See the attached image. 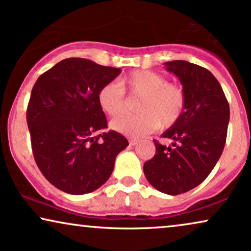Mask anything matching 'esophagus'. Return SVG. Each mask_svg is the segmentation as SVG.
Returning a JSON list of instances; mask_svg holds the SVG:
<instances>
[{"mask_svg":"<svg viewBox=\"0 0 251 251\" xmlns=\"http://www.w3.org/2000/svg\"><path fill=\"white\" fill-rule=\"evenodd\" d=\"M137 143H138V139H136V138H129V144L131 146H135V145H137Z\"/></svg>","mask_w":251,"mask_h":251,"instance_id":"esophagus-1","label":"esophagus"}]
</instances>
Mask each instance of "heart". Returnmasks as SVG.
Instances as JSON below:
<instances>
[{
    "label": "heart",
    "instance_id": "obj_1",
    "mask_svg": "<svg viewBox=\"0 0 251 251\" xmlns=\"http://www.w3.org/2000/svg\"><path fill=\"white\" fill-rule=\"evenodd\" d=\"M125 91L142 96L135 114H122L111 122L112 129L130 137H142L157 126L168 128L180 119L186 106L184 89L163 75L147 70L133 71L99 89L97 99L106 114L115 116L126 107Z\"/></svg>",
    "mask_w": 251,
    "mask_h": 251
}]
</instances>
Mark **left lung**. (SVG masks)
I'll return each mask as SVG.
<instances>
[{"instance_id":"1","label":"left lung","mask_w":251,"mask_h":251,"mask_svg":"<svg viewBox=\"0 0 251 251\" xmlns=\"http://www.w3.org/2000/svg\"><path fill=\"white\" fill-rule=\"evenodd\" d=\"M179 78L186 95L180 119L162 133L174 140L164 146L154 140L156 152L144 164V174L157 191L178 195L200 185L221 157L226 143L229 106L211 72L185 60L164 63Z\"/></svg>"}]
</instances>
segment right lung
I'll list each match as a JSON object with an SVG mask.
<instances>
[{
    "mask_svg": "<svg viewBox=\"0 0 251 251\" xmlns=\"http://www.w3.org/2000/svg\"><path fill=\"white\" fill-rule=\"evenodd\" d=\"M121 73L84 58H67L34 84L27 106L33 155L43 176L68 194L94 192L114 169L115 157L129 145L107 128L98 104L99 89Z\"/></svg>",
    "mask_w": 251,
    "mask_h": 251,
    "instance_id": "obj_1",
    "label": "right lung"
}]
</instances>
